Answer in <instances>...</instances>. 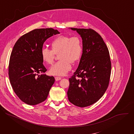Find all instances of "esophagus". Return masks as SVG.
Returning <instances> with one entry per match:
<instances>
[{
  "mask_svg": "<svg viewBox=\"0 0 134 134\" xmlns=\"http://www.w3.org/2000/svg\"><path fill=\"white\" fill-rule=\"evenodd\" d=\"M54 79H55V80L56 81H59V80H62V78L60 77H55Z\"/></svg>",
  "mask_w": 134,
  "mask_h": 134,
  "instance_id": "34e87169",
  "label": "esophagus"
}]
</instances>
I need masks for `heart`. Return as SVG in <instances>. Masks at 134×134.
Masks as SVG:
<instances>
[{"label":"heart","mask_w":134,"mask_h":134,"mask_svg":"<svg viewBox=\"0 0 134 134\" xmlns=\"http://www.w3.org/2000/svg\"><path fill=\"white\" fill-rule=\"evenodd\" d=\"M51 50L46 48L41 51V57L46 65L53 63L55 55H58L60 59L51 67L49 74L52 75L63 76L71 69V64L80 62L83 52V44L79 36L60 35L51 42Z\"/></svg>","instance_id":"obj_1"}]
</instances>
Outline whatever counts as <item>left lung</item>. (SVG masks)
Wrapping results in <instances>:
<instances>
[{
    "instance_id": "8db88e82",
    "label": "left lung",
    "mask_w": 134,
    "mask_h": 134,
    "mask_svg": "<svg viewBox=\"0 0 134 134\" xmlns=\"http://www.w3.org/2000/svg\"><path fill=\"white\" fill-rule=\"evenodd\" d=\"M81 35L83 52L77 69L69 79V101L86 107L97 102L110 81L111 63L108 48L101 36L91 29L71 28Z\"/></svg>"
}]
</instances>
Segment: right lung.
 Returning <instances> with one entry per match:
<instances>
[{
	"label": "right lung",
	"mask_w": 134,
	"mask_h": 134,
	"mask_svg": "<svg viewBox=\"0 0 134 134\" xmlns=\"http://www.w3.org/2000/svg\"><path fill=\"white\" fill-rule=\"evenodd\" d=\"M52 28L34 29L20 37L12 51L8 75L12 88L21 101L36 105L45 101L54 82L53 76L44 73L41 51L46 40L59 34Z\"/></svg>",
	"instance_id": "add662e5"
}]
</instances>
